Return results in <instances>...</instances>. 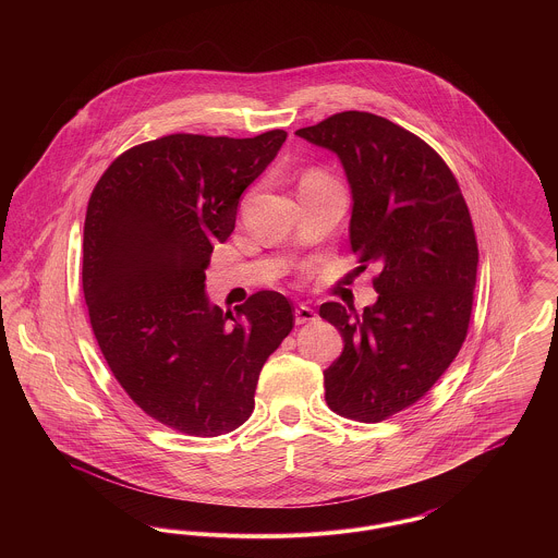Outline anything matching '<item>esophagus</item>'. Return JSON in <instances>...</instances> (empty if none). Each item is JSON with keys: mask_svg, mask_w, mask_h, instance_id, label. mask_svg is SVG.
<instances>
[{"mask_svg": "<svg viewBox=\"0 0 558 558\" xmlns=\"http://www.w3.org/2000/svg\"><path fill=\"white\" fill-rule=\"evenodd\" d=\"M318 319V314L312 310V307H307V305H296L294 307V324H310V322H316Z\"/></svg>", "mask_w": 558, "mask_h": 558, "instance_id": "34e87169", "label": "esophagus"}]
</instances>
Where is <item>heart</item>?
I'll use <instances>...</instances> for the list:
<instances>
[{
  "label": "heart",
  "mask_w": 558,
  "mask_h": 558,
  "mask_svg": "<svg viewBox=\"0 0 558 558\" xmlns=\"http://www.w3.org/2000/svg\"><path fill=\"white\" fill-rule=\"evenodd\" d=\"M307 178H326V175H324V173H318V171H314V173H310ZM307 178H305V180H307Z\"/></svg>",
  "instance_id": "obj_1"
}]
</instances>
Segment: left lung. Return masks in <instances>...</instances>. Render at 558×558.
<instances>
[{"label":"left lung","instance_id":"8db88e82","mask_svg":"<svg viewBox=\"0 0 558 558\" xmlns=\"http://www.w3.org/2000/svg\"><path fill=\"white\" fill-rule=\"evenodd\" d=\"M294 133L341 160L351 248L380 269L364 314L319 305L345 343L324 371L326 401L380 423L423 398L466 339L478 264L471 213L444 159L383 117L347 110Z\"/></svg>","mask_w":558,"mask_h":558}]
</instances>
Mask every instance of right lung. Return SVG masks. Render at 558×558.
I'll return each instance as SVG.
<instances>
[{
  "label": "right lung",
  "instance_id": "add662e5",
  "mask_svg": "<svg viewBox=\"0 0 558 558\" xmlns=\"http://www.w3.org/2000/svg\"><path fill=\"white\" fill-rule=\"evenodd\" d=\"M287 140L173 133L133 146L100 178L83 228V294L108 368L155 421L194 437L239 428L267 357L292 330L280 292L211 305L213 244Z\"/></svg>",
  "mask_w": 558,
  "mask_h": 558
}]
</instances>
